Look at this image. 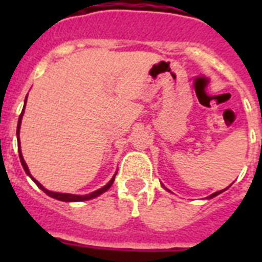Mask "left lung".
I'll return each instance as SVG.
<instances>
[{"label":"left lung","mask_w":262,"mask_h":262,"mask_svg":"<svg viewBox=\"0 0 262 262\" xmlns=\"http://www.w3.org/2000/svg\"><path fill=\"white\" fill-rule=\"evenodd\" d=\"M226 189H227V187H226ZM226 189H223V190H220V191H216V193H213V194H211V195H209V197H208V199H213V197H215V195L220 194V193H222V191H224V190H226Z\"/></svg>","instance_id":"8db88e82"}]
</instances>
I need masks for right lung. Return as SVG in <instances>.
I'll list each match as a JSON object with an SVG mask.
<instances>
[{"instance_id":"obj_1","label":"right lung","mask_w":262,"mask_h":262,"mask_svg":"<svg viewBox=\"0 0 262 262\" xmlns=\"http://www.w3.org/2000/svg\"><path fill=\"white\" fill-rule=\"evenodd\" d=\"M27 102V99H26ZM24 107H26V103H24ZM23 113H24V108H23L21 114H20V117H18V122H17V132H16V135H17V141H18V156H20V162H21V166L23 168H24V171L27 172V174L30 175L31 178H32V181H34L36 185H38V187H40L45 193H46L47 195H50V197H53V199L55 200H59V201H65V203H75V201H85V200H91V199H95V197H98V195H100L102 193H104V191H107L108 189L111 187V185H113V182H114V178L115 175L111 178V181L107 185H104L103 187H100V189H98V190L92 191V193H90V194H85V195H79V194H69V193H57V191H50L47 190L46 187H43L40 183L36 181V179L32 177V175L30 174V170H28V166H27V163L24 162V159H23V155H21V151H20V139H18V133H20V125H21V118H23Z\"/></svg>"}]
</instances>
